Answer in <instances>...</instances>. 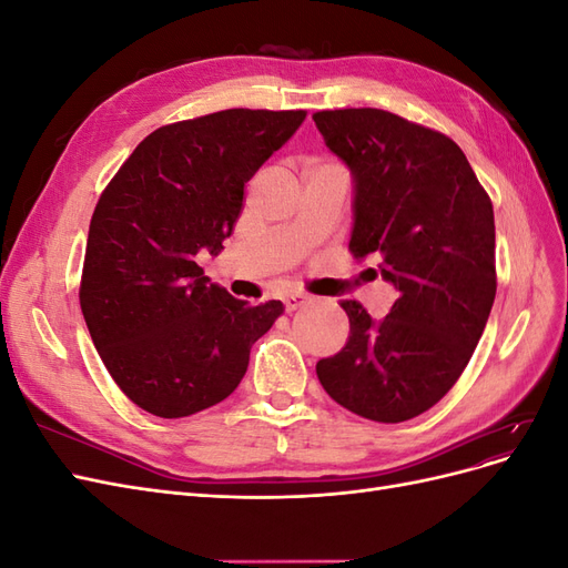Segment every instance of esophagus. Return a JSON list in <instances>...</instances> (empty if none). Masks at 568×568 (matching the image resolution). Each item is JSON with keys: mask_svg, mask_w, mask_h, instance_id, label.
<instances>
[{"mask_svg": "<svg viewBox=\"0 0 568 568\" xmlns=\"http://www.w3.org/2000/svg\"><path fill=\"white\" fill-rule=\"evenodd\" d=\"M307 296H303V294H288V296H284V305H286V311L288 313H294V311H298V307H303V305H307Z\"/></svg>", "mask_w": 568, "mask_h": 568, "instance_id": "1", "label": "esophagus"}]
</instances>
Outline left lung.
<instances>
[{"instance_id": "1", "label": "left lung", "mask_w": 568, "mask_h": 568, "mask_svg": "<svg viewBox=\"0 0 568 568\" xmlns=\"http://www.w3.org/2000/svg\"><path fill=\"white\" fill-rule=\"evenodd\" d=\"M313 120L355 178L348 251L382 257V277L398 288L382 322L341 301L351 336L320 359L317 379L359 417L407 422L457 384L486 329L497 288L493 201L448 134L382 109Z\"/></svg>"}]
</instances>
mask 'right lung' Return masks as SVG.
I'll return each mask as SVG.
<instances>
[{"label":"right lung","instance_id":"obj_1","mask_svg":"<svg viewBox=\"0 0 568 568\" xmlns=\"http://www.w3.org/2000/svg\"><path fill=\"white\" fill-rule=\"evenodd\" d=\"M305 111L227 109L180 120L136 144L90 222L80 307L118 388L149 415L180 419L225 400L282 301L248 305L196 263L217 253L244 186Z\"/></svg>","mask_w":568,"mask_h":568}]
</instances>
